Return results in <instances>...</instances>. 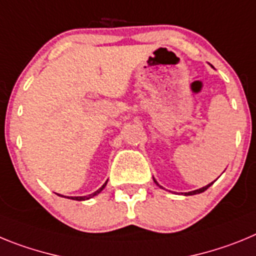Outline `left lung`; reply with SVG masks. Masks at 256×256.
<instances>
[{
    "label": "left lung",
    "instance_id": "8db88e82",
    "mask_svg": "<svg viewBox=\"0 0 256 256\" xmlns=\"http://www.w3.org/2000/svg\"><path fill=\"white\" fill-rule=\"evenodd\" d=\"M155 183H156V184H158V186H159V187H162V186H160V184H159V183L156 182V180H155ZM212 183H209V184H208V186L202 187V188H198V190H196V191L186 192V196H187V195H196V194H201V192H204V191H206V190H208V188H209V187H210V186H212Z\"/></svg>",
    "mask_w": 256,
    "mask_h": 256
}]
</instances>
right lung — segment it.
<instances>
[{
	"label": "right lung",
	"mask_w": 256,
	"mask_h": 256,
	"mask_svg": "<svg viewBox=\"0 0 256 256\" xmlns=\"http://www.w3.org/2000/svg\"><path fill=\"white\" fill-rule=\"evenodd\" d=\"M106 183H108V182H105V183H104V184H102V187H101V188H98V190H97L96 192H94V194H91V195H88V196H76V198H73V200L82 201V200H87V198H94V196H96L97 194H100V192L102 191L104 188H105Z\"/></svg>",
	"instance_id": "right-lung-1"
}]
</instances>
